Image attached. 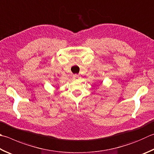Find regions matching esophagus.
<instances>
[{"mask_svg": "<svg viewBox=\"0 0 154 154\" xmlns=\"http://www.w3.org/2000/svg\"><path fill=\"white\" fill-rule=\"evenodd\" d=\"M79 78L80 77H79V76H78V74H74V76H73V79L74 80H78Z\"/></svg>", "mask_w": 154, "mask_h": 154, "instance_id": "obj_1", "label": "esophagus"}]
</instances>
